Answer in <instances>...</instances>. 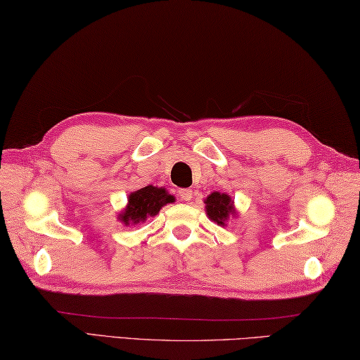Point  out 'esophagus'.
<instances>
[{"instance_id":"1","label":"esophagus","mask_w":360,"mask_h":360,"mask_svg":"<svg viewBox=\"0 0 360 360\" xmlns=\"http://www.w3.org/2000/svg\"><path fill=\"white\" fill-rule=\"evenodd\" d=\"M180 199L183 202H189L193 200V189H180Z\"/></svg>"}]
</instances>
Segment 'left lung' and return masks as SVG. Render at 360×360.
<instances>
[{
  "mask_svg": "<svg viewBox=\"0 0 360 360\" xmlns=\"http://www.w3.org/2000/svg\"><path fill=\"white\" fill-rule=\"evenodd\" d=\"M205 202V211H207V216L210 221L217 224L219 226H226L229 219L238 217L236 207H234V200L231 195L225 193H211Z\"/></svg>",
  "mask_w": 360,
  "mask_h": 360,
  "instance_id": "left-lung-1",
  "label": "left lung"
}]
</instances>
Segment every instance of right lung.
Returning <instances> with one entry per match:
<instances>
[{"label": "right lung", "instance_id": "add662e5", "mask_svg": "<svg viewBox=\"0 0 360 360\" xmlns=\"http://www.w3.org/2000/svg\"><path fill=\"white\" fill-rule=\"evenodd\" d=\"M174 202L175 197L166 188L144 186L127 195V205L118 212V221L126 226H136L155 217L161 208Z\"/></svg>", "mask_w": 360, "mask_h": 360}]
</instances>
